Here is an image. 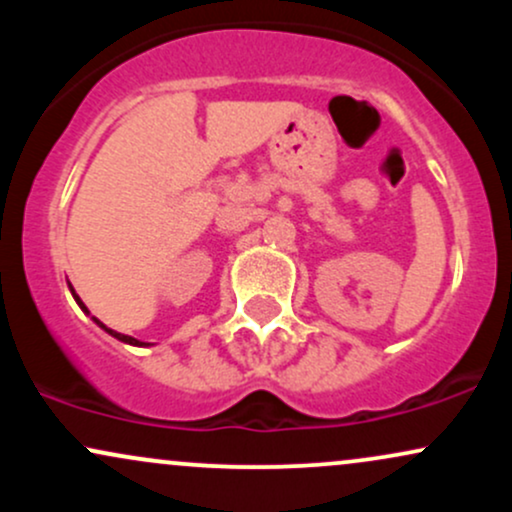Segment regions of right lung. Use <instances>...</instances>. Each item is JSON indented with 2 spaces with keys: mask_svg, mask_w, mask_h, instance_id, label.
Returning <instances> with one entry per match:
<instances>
[{
  "mask_svg": "<svg viewBox=\"0 0 512 512\" xmlns=\"http://www.w3.org/2000/svg\"><path fill=\"white\" fill-rule=\"evenodd\" d=\"M72 296L76 298V303H79V305H81V310H86V305H84V301H81V298H79V296H76V293H74V289H72ZM86 313H88V310H86ZM93 320H96V317H93ZM96 322H98V320H96ZM98 325H101V327H103V330H105V332H108V334H113V337H115V339H120V342H125V344H134V346H144V342H139V339L129 337V334H120V332L110 330V327H105V325H103V322H98Z\"/></svg>",
  "mask_w": 512,
  "mask_h": 512,
  "instance_id": "obj_1",
  "label": "right lung"
}]
</instances>
